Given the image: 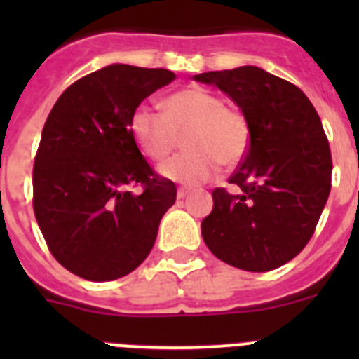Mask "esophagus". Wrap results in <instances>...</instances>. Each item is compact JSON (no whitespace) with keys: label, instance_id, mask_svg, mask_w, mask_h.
I'll return each instance as SVG.
<instances>
[{"label":"esophagus","instance_id":"1","mask_svg":"<svg viewBox=\"0 0 359 359\" xmlns=\"http://www.w3.org/2000/svg\"><path fill=\"white\" fill-rule=\"evenodd\" d=\"M189 192H190L189 189H183V187H180V189H177V199H183L185 196H189Z\"/></svg>","mask_w":359,"mask_h":359}]
</instances>
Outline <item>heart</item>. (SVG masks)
I'll return each mask as SVG.
<instances>
[{
  "mask_svg": "<svg viewBox=\"0 0 359 359\" xmlns=\"http://www.w3.org/2000/svg\"><path fill=\"white\" fill-rule=\"evenodd\" d=\"M133 140L145 156L161 161L187 135L183 154L160 165L170 182L198 185L217 172L219 163L233 169L248 154L252 131L244 113L224 106L214 91L190 86L165 98V111L138 106L129 118Z\"/></svg>",
  "mask_w": 359,
  "mask_h": 359,
  "instance_id": "1",
  "label": "heart"
}]
</instances>
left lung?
<instances>
[{"label":"left lung","mask_w":359,"mask_h":359,"mask_svg":"<svg viewBox=\"0 0 359 359\" xmlns=\"http://www.w3.org/2000/svg\"><path fill=\"white\" fill-rule=\"evenodd\" d=\"M217 86L250 122L248 154L214 189L201 236L217 259L244 271H271L306 248L331 192L332 160L318 113L300 88L257 66L196 75Z\"/></svg>","instance_id":"left-lung-1"}]
</instances>
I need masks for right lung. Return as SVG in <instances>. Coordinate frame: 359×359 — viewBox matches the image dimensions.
Instances as JSON below:
<instances>
[{"label":"right lung","mask_w":359,"mask_h":359,"mask_svg":"<svg viewBox=\"0 0 359 359\" xmlns=\"http://www.w3.org/2000/svg\"><path fill=\"white\" fill-rule=\"evenodd\" d=\"M174 79L163 68L111 65L73 82L50 111L34 163V214L55 261L77 277L115 280L154 246L176 185L142 156L129 118Z\"/></svg>","instance_id":"right-lung-1"}]
</instances>
